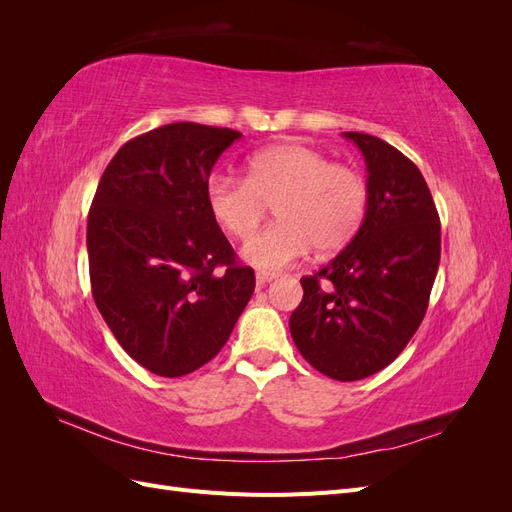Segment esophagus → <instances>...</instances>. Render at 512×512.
<instances>
[{"label":"esophagus","instance_id":"obj_1","mask_svg":"<svg viewBox=\"0 0 512 512\" xmlns=\"http://www.w3.org/2000/svg\"><path fill=\"white\" fill-rule=\"evenodd\" d=\"M275 277H277V275L271 273V271H256V284H258V286H265V284L273 282Z\"/></svg>","mask_w":512,"mask_h":512}]
</instances>
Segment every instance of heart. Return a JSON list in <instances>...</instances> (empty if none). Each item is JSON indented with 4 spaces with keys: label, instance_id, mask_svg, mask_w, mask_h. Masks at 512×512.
Segmentation results:
<instances>
[{
    "label": "heart",
    "instance_id": "1",
    "mask_svg": "<svg viewBox=\"0 0 512 512\" xmlns=\"http://www.w3.org/2000/svg\"><path fill=\"white\" fill-rule=\"evenodd\" d=\"M245 179L218 173L207 183V207L230 237L249 239L269 204L278 222L243 247L260 269H284L316 245L333 254L359 235L369 211V183L359 170L333 164L322 151L280 143L252 153Z\"/></svg>",
    "mask_w": 512,
    "mask_h": 512
}]
</instances>
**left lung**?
<instances>
[{"mask_svg":"<svg viewBox=\"0 0 512 512\" xmlns=\"http://www.w3.org/2000/svg\"><path fill=\"white\" fill-rule=\"evenodd\" d=\"M344 136L365 158L369 211L327 267L301 277L290 335L320 374L352 382L391 365L421 327L440 265V215L404 153L371 134Z\"/></svg>","mask_w":512,"mask_h":512,"instance_id":"1","label":"left lung"}]
</instances>
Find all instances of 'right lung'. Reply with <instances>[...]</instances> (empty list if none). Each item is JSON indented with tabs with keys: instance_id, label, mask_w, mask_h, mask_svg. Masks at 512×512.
I'll use <instances>...</instances> for the list:
<instances>
[{
	"instance_id": "add662e5",
	"label": "right lung",
	"mask_w": 512,
	"mask_h": 512,
	"mask_svg": "<svg viewBox=\"0 0 512 512\" xmlns=\"http://www.w3.org/2000/svg\"><path fill=\"white\" fill-rule=\"evenodd\" d=\"M239 138L190 121L145 132L108 162L91 203L94 301L121 348L156 376L209 363L254 294V269L207 207L211 168Z\"/></svg>"
}]
</instances>
